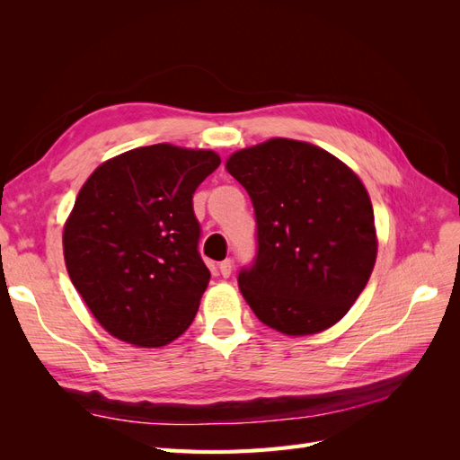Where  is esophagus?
<instances>
[{
  "mask_svg": "<svg viewBox=\"0 0 460 460\" xmlns=\"http://www.w3.org/2000/svg\"><path fill=\"white\" fill-rule=\"evenodd\" d=\"M218 270H220L222 278H228V276L232 274V270H234V264H232V261H230V259L222 261V262L218 264Z\"/></svg>",
  "mask_w": 460,
  "mask_h": 460,
  "instance_id": "1",
  "label": "esophagus"
}]
</instances>
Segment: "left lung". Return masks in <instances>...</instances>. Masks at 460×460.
<instances>
[{"instance_id": "obj_1", "label": "left lung", "mask_w": 460, "mask_h": 460, "mask_svg": "<svg viewBox=\"0 0 460 460\" xmlns=\"http://www.w3.org/2000/svg\"><path fill=\"white\" fill-rule=\"evenodd\" d=\"M226 171L257 217V261L238 286L262 324L324 332L368 284L378 255L372 201L353 169L309 142L270 137L234 151Z\"/></svg>"}]
</instances>
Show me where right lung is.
Segmentation results:
<instances>
[{
    "mask_svg": "<svg viewBox=\"0 0 460 460\" xmlns=\"http://www.w3.org/2000/svg\"><path fill=\"white\" fill-rule=\"evenodd\" d=\"M220 164L213 149L155 144L102 163L63 226L80 297L111 336L163 347L190 328L208 286L191 198Z\"/></svg>",
    "mask_w": 460,
    "mask_h": 460,
    "instance_id": "obj_1",
    "label": "right lung"
}]
</instances>
